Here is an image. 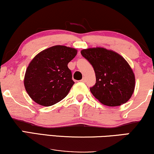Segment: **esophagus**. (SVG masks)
Wrapping results in <instances>:
<instances>
[{
    "mask_svg": "<svg viewBox=\"0 0 154 154\" xmlns=\"http://www.w3.org/2000/svg\"><path fill=\"white\" fill-rule=\"evenodd\" d=\"M82 82H86V78L85 77H83L82 78V79L81 80Z\"/></svg>",
    "mask_w": 154,
    "mask_h": 154,
    "instance_id": "1",
    "label": "esophagus"
}]
</instances>
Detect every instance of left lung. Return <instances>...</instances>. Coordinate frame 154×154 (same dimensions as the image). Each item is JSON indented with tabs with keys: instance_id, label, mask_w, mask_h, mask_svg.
Instances as JSON below:
<instances>
[{
	"instance_id": "1",
	"label": "left lung",
	"mask_w": 154,
	"mask_h": 154,
	"mask_svg": "<svg viewBox=\"0 0 154 154\" xmlns=\"http://www.w3.org/2000/svg\"><path fill=\"white\" fill-rule=\"evenodd\" d=\"M81 54L94 67L96 83L90 91L100 103L116 107L129 100L135 90V77L122 56L104 47L84 49Z\"/></svg>"
}]
</instances>
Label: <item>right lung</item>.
<instances>
[{
    "mask_svg": "<svg viewBox=\"0 0 154 154\" xmlns=\"http://www.w3.org/2000/svg\"><path fill=\"white\" fill-rule=\"evenodd\" d=\"M77 54V50L72 47L55 45L35 56L27 67L23 79L30 98L45 107L66 98L75 84L68 64Z\"/></svg>",
    "mask_w": 154,
    "mask_h": 154,
    "instance_id": "add662e5",
    "label": "right lung"
}]
</instances>
